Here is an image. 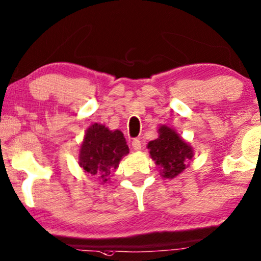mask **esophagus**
Listing matches in <instances>:
<instances>
[{"label": "esophagus", "mask_w": 261, "mask_h": 261, "mask_svg": "<svg viewBox=\"0 0 261 261\" xmlns=\"http://www.w3.org/2000/svg\"><path fill=\"white\" fill-rule=\"evenodd\" d=\"M132 147H133L135 151H140L141 150V141L139 140V139H134V140L132 141Z\"/></svg>", "instance_id": "34e87169"}]
</instances>
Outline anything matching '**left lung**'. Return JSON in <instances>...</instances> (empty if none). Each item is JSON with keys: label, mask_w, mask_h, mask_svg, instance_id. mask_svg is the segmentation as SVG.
<instances>
[{"label": "left lung", "mask_w": 261, "mask_h": 261, "mask_svg": "<svg viewBox=\"0 0 261 261\" xmlns=\"http://www.w3.org/2000/svg\"><path fill=\"white\" fill-rule=\"evenodd\" d=\"M158 133V138L147 144L150 155L164 178H174L188 167L194 154L193 148L168 126H161Z\"/></svg>", "instance_id": "1"}]
</instances>
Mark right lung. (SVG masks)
<instances>
[{
	"label": "right lung",
	"instance_id": "obj_1",
	"mask_svg": "<svg viewBox=\"0 0 261 261\" xmlns=\"http://www.w3.org/2000/svg\"><path fill=\"white\" fill-rule=\"evenodd\" d=\"M128 153L129 148L122 132L110 130L103 124L94 123L87 128L80 146L79 165L106 184L111 171L116 170L120 161Z\"/></svg>",
	"mask_w": 261,
	"mask_h": 261
}]
</instances>
